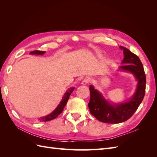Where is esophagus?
Instances as JSON below:
<instances>
[{"mask_svg": "<svg viewBox=\"0 0 157 157\" xmlns=\"http://www.w3.org/2000/svg\"><path fill=\"white\" fill-rule=\"evenodd\" d=\"M90 81H91V78H89V77H86L84 78L82 80V82H81V84L82 85H86L88 84H89L90 82Z\"/></svg>", "mask_w": 157, "mask_h": 157, "instance_id": "esophagus-1", "label": "esophagus"}]
</instances>
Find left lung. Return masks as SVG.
I'll return each mask as SVG.
<instances>
[{
  "instance_id": "left-lung-1",
  "label": "left lung",
  "mask_w": 157,
  "mask_h": 157,
  "mask_svg": "<svg viewBox=\"0 0 157 157\" xmlns=\"http://www.w3.org/2000/svg\"><path fill=\"white\" fill-rule=\"evenodd\" d=\"M120 48L123 50L124 56L122 65L118 70L132 73L137 81L134 96L124 103L113 104L107 101L92 85L89 88L90 99L88 107L90 113L98 121L109 124H118L129 119L143 101L145 93L146 76L141 61L128 49L123 46H120Z\"/></svg>"
}]
</instances>
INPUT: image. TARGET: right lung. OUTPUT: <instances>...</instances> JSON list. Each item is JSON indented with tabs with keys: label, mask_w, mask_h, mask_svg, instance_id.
Here are the masks:
<instances>
[{
	"label": "right lung",
	"mask_w": 157,
	"mask_h": 157,
	"mask_svg": "<svg viewBox=\"0 0 157 157\" xmlns=\"http://www.w3.org/2000/svg\"><path fill=\"white\" fill-rule=\"evenodd\" d=\"M46 52L44 51H39V50H35V51H33L30 52V54L31 55H43ZM75 88L72 87L69 89H68L66 92L65 93L64 96L62 98V99H61V101H60L59 104L58 105L54 110L52 111L50 114H49L48 115H47L46 117H41L40 118H39V121H43V122H46V121H50L51 120H53L54 118H56L57 117H58L59 115L62 113L63 110V108L65 106L66 104L67 103L68 99L69 98L70 95L73 92Z\"/></svg>",
	"instance_id": "right-lung-1"
}]
</instances>
